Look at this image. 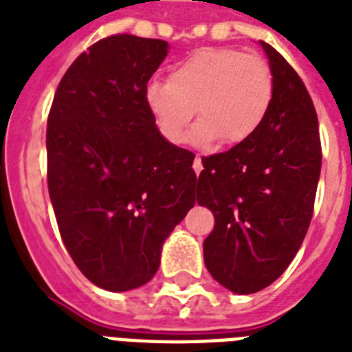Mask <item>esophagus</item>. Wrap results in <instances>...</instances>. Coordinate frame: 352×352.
Here are the masks:
<instances>
[{
    "label": "esophagus",
    "mask_w": 352,
    "mask_h": 352,
    "mask_svg": "<svg viewBox=\"0 0 352 352\" xmlns=\"http://www.w3.org/2000/svg\"><path fill=\"white\" fill-rule=\"evenodd\" d=\"M193 171L195 173L203 171V159H201V155H195V159H193Z\"/></svg>",
    "instance_id": "1"
}]
</instances>
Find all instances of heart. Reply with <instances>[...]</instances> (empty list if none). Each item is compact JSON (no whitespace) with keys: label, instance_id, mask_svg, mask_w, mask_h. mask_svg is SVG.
<instances>
[{"label":"heart","instance_id":"heart-1","mask_svg":"<svg viewBox=\"0 0 352 352\" xmlns=\"http://www.w3.org/2000/svg\"><path fill=\"white\" fill-rule=\"evenodd\" d=\"M272 69L256 52L232 47H203L170 71L168 82L146 87V106L159 133L170 144H182L197 111L192 133L197 146L225 140L246 142L267 120L274 102Z\"/></svg>","mask_w":352,"mask_h":352}]
</instances>
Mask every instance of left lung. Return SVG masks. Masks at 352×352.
<instances>
[{
	"mask_svg": "<svg viewBox=\"0 0 352 352\" xmlns=\"http://www.w3.org/2000/svg\"><path fill=\"white\" fill-rule=\"evenodd\" d=\"M272 69L274 102L246 142L203 159L197 203L214 212L204 265L235 294H254L285 272L309 230L322 170L314 104L289 62L259 41Z\"/></svg>",
	"mask_w": 352,
	"mask_h": 352,
	"instance_id": "1",
	"label": "left lung"
}]
</instances>
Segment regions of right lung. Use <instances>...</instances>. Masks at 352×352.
I'll use <instances>...</instances> for the list:
<instances>
[{"instance_id":"right-lung-1","label":"right lung","mask_w":352,"mask_h":352,"mask_svg":"<svg viewBox=\"0 0 352 352\" xmlns=\"http://www.w3.org/2000/svg\"><path fill=\"white\" fill-rule=\"evenodd\" d=\"M168 41L115 34L63 74L47 120V182L63 245L91 283L142 287L166 237L195 204V155L159 133L146 106Z\"/></svg>"}]
</instances>
